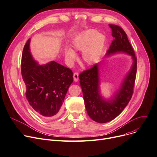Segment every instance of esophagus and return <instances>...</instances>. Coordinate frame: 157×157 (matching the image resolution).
<instances>
[{"instance_id": "obj_1", "label": "esophagus", "mask_w": 157, "mask_h": 157, "mask_svg": "<svg viewBox=\"0 0 157 157\" xmlns=\"http://www.w3.org/2000/svg\"><path fill=\"white\" fill-rule=\"evenodd\" d=\"M78 76H79V74H78V72H74V74H73V78H74V81H76V82L78 81V80H79Z\"/></svg>"}]
</instances>
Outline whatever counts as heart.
<instances>
[{"mask_svg": "<svg viewBox=\"0 0 157 157\" xmlns=\"http://www.w3.org/2000/svg\"><path fill=\"white\" fill-rule=\"evenodd\" d=\"M105 42L104 35L94 29L85 30L74 40L72 47L77 51H83L82 60L87 65H92L102 53ZM65 59L72 65L77 59V55L71 48H65Z\"/></svg>", "mask_w": 157, "mask_h": 157, "instance_id": "1", "label": "heart"}]
</instances>
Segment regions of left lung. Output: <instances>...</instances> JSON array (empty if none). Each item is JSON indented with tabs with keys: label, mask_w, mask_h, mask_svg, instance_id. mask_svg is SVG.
<instances>
[{
	"label": "left lung",
	"mask_w": 157,
	"mask_h": 157,
	"mask_svg": "<svg viewBox=\"0 0 157 157\" xmlns=\"http://www.w3.org/2000/svg\"><path fill=\"white\" fill-rule=\"evenodd\" d=\"M114 37L105 57L123 53L132 56V65L126 74L120 88L109 99H105L100 91L98 64L81 72L79 83L83 91L85 108L88 116L94 121L104 123L109 122L122 112L133 94L137 72V58L125 31L116 25H109Z\"/></svg>",
	"instance_id": "1"
}]
</instances>
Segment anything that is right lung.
<instances>
[{"label":"right lung","instance_id":"obj_1","mask_svg":"<svg viewBox=\"0 0 157 157\" xmlns=\"http://www.w3.org/2000/svg\"><path fill=\"white\" fill-rule=\"evenodd\" d=\"M29 39L21 57V75L26 86L29 104L41 116L55 118L60 114L69 87L73 82L72 71L51 61L39 65L30 50Z\"/></svg>","mask_w":157,"mask_h":157}]
</instances>
